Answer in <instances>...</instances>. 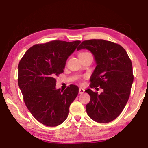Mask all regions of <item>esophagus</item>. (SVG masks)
<instances>
[{
  "instance_id": "esophagus-1",
  "label": "esophagus",
  "mask_w": 148,
  "mask_h": 148,
  "mask_svg": "<svg viewBox=\"0 0 148 148\" xmlns=\"http://www.w3.org/2000/svg\"><path fill=\"white\" fill-rule=\"evenodd\" d=\"M84 92H85L84 89H83L82 88H79V94H84Z\"/></svg>"
}]
</instances>
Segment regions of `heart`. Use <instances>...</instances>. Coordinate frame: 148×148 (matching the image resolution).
Listing matches in <instances>:
<instances>
[{
	"mask_svg": "<svg viewBox=\"0 0 148 148\" xmlns=\"http://www.w3.org/2000/svg\"><path fill=\"white\" fill-rule=\"evenodd\" d=\"M88 53H89V52H80L79 54V56H82V55H84V54H88Z\"/></svg>",
	"mask_w": 148,
	"mask_h": 148,
	"instance_id": "obj_1",
	"label": "heart"
}]
</instances>
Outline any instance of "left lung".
I'll list each match as a JSON object with an SVG mask.
<instances>
[{
    "instance_id": "left-lung-1",
    "label": "left lung",
    "mask_w": 148,
    "mask_h": 148,
    "mask_svg": "<svg viewBox=\"0 0 148 148\" xmlns=\"http://www.w3.org/2000/svg\"><path fill=\"white\" fill-rule=\"evenodd\" d=\"M83 48L92 52L97 64L90 77V88L100 87L103 90L100 94L90 89L86 90L90 96L87 113L98 123L111 122L122 112L130 96L133 82L132 62L126 50L112 42L85 40L77 50Z\"/></svg>"
}]
</instances>
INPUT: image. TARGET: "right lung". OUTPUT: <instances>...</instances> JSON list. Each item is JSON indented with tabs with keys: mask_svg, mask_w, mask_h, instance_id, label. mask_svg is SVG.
<instances>
[{
	"mask_svg": "<svg viewBox=\"0 0 148 148\" xmlns=\"http://www.w3.org/2000/svg\"><path fill=\"white\" fill-rule=\"evenodd\" d=\"M80 42L53 40L35 44L20 60L18 84L24 102L34 118L46 126L63 123L77 96L79 88L75 85L64 91L56 90L55 77L63 73L66 59Z\"/></svg>",
	"mask_w": 148,
	"mask_h": 148,
	"instance_id": "1",
	"label": "right lung"
}]
</instances>
